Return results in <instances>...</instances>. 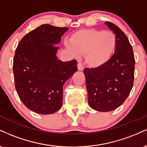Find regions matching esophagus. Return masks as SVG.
<instances>
[{
    "label": "esophagus",
    "mask_w": 147,
    "mask_h": 147,
    "mask_svg": "<svg viewBox=\"0 0 147 147\" xmlns=\"http://www.w3.org/2000/svg\"><path fill=\"white\" fill-rule=\"evenodd\" d=\"M77 68H78L79 70H81V71H82V70H84V66L83 65H82V63H79L78 65H77Z\"/></svg>",
    "instance_id": "esophagus-1"
}]
</instances>
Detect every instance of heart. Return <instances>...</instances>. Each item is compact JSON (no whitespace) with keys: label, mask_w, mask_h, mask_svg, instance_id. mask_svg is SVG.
Wrapping results in <instances>:
<instances>
[{"label":"heart","mask_w":147,"mask_h":147,"mask_svg":"<svg viewBox=\"0 0 147 147\" xmlns=\"http://www.w3.org/2000/svg\"><path fill=\"white\" fill-rule=\"evenodd\" d=\"M68 49L75 56L85 55L89 66L98 68L107 63L116 47V37L113 32L95 29L76 32L70 38Z\"/></svg>","instance_id":"obj_1"}]
</instances>
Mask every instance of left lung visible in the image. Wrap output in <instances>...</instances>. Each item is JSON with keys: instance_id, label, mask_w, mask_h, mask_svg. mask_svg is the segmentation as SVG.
<instances>
[{"instance_id": "1", "label": "left lung", "mask_w": 147, "mask_h": 147, "mask_svg": "<svg viewBox=\"0 0 147 147\" xmlns=\"http://www.w3.org/2000/svg\"><path fill=\"white\" fill-rule=\"evenodd\" d=\"M105 23L115 34V54L102 66L84 70L89 105L102 112L116 109L129 95L136 63L132 46L124 32L113 23Z\"/></svg>"}]
</instances>
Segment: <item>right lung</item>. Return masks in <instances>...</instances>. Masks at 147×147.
<instances>
[{
	"instance_id": "1",
	"label": "right lung",
	"mask_w": 147,
	"mask_h": 147,
	"mask_svg": "<svg viewBox=\"0 0 147 147\" xmlns=\"http://www.w3.org/2000/svg\"><path fill=\"white\" fill-rule=\"evenodd\" d=\"M68 30L43 24L27 34L16 49L13 61L15 87L22 102L39 114L59 110L65 82L77 70V61H62L55 44Z\"/></svg>"
}]
</instances>
